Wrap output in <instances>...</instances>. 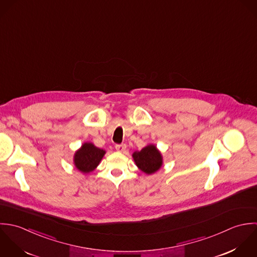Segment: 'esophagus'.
Instances as JSON below:
<instances>
[{
  "instance_id": "34e87169",
  "label": "esophagus",
  "mask_w": 257,
  "mask_h": 257,
  "mask_svg": "<svg viewBox=\"0 0 257 257\" xmlns=\"http://www.w3.org/2000/svg\"><path fill=\"white\" fill-rule=\"evenodd\" d=\"M115 149H116L118 152L123 153V152H125V150H126V146H125L124 144H122V145H116V146H115Z\"/></svg>"
}]
</instances>
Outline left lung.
<instances>
[{
  "label": "left lung",
  "instance_id": "1",
  "mask_svg": "<svg viewBox=\"0 0 257 257\" xmlns=\"http://www.w3.org/2000/svg\"><path fill=\"white\" fill-rule=\"evenodd\" d=\"M132 157L138 169L147 175L154 174L163 166V156L154 144L147 145L141 151H135Z\"/></svg>",
  "mask_w": 257,
  "mask_h": 257
}]
</instances>
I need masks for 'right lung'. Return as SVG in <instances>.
Instances as JSON below:
<instances>
[{
  "label": "right lung",
  "instance_id": "right-lung-1",
  "mask_svg": "<svg viewBox=\"0 0 257 257\" xmlns=\"http://www.w3.org/2000/svg\"><path fill=\"white\" fill-rule=\"evenodd\" d=\"M105 153V150L96 147L93 143L85 142L74 153V167L82 174H88L97 168Z\"/></svg>",
  "mask_w": 257,
  "mask_h": 257
}]
</instances>
